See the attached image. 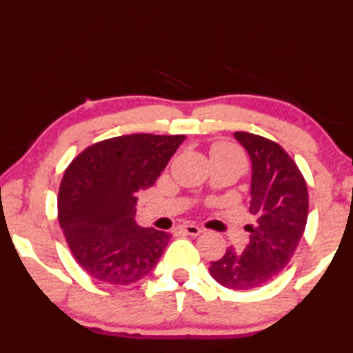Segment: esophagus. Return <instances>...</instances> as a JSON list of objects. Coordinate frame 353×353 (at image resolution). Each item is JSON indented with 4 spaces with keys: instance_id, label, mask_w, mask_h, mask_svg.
Instances as JSON below:
<instances>
[{
    "instance_id": "1",
    "label": "esophagus",
    "mask_w": 353,
    "mask_h": 353,
    "mask_svg": "<svg viewBox=\"0 0 353 353\" xmlns=\"http://www.w3.org/2000/svg\"><path fill=\"white\" fill-rule=\"evenodd\" d=\"M179 230L188 233V235H190V236H197L202 233V228L197 227V225H184V227H181Z\"/></svg>"
}]
</instances>
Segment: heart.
<instances>
[{
	"mask_svg": "<svg viewBox=\"0 0 353 353\" xmlns=\"http://www.w3.org/2000/svg\"><path fill=\"white\" fill-rule=\"evenodd\" d=\"M212 154H223V156H235V158H240L243 159V156L240 154V151L236 150L235 146H232V144H227V143H217L212 146L210 150V156Z\"/></svg>",
	"mask_w": 353,
	"mask_h": 353,
	"instance_id": "b5f03b06",
	"label": "heart"
}]
</instances>
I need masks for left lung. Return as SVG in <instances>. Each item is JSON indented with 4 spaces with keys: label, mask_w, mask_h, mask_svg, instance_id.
I'll list each match as a JSON object with an SVG mask.
<instances>
[{
    "label": "left lung",
    "mask_w": 353,
    "mask_h": 353,
    "mask_svg": "<svg viewBox=\"0 0 353 353\" xmlns=\"http://www.w3.org/2000/svg\"><path fill=\"white\" fill-rule=\"evenodd\" d=\"M235 138L252 159L254 223L246 225L250 243L243 252L228 246L209 271L228 290L246 291L273 281L291 261L307 222L309 194L298 164L278 143L246 131Z\"/></svg>",
    "instance_id": "1"
}]
</instances>
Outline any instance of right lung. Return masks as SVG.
Instances as JSON below:
<instances>
[{"label": "right lung", "mask_w": 353, "mask_h": 353, "mask_svg": "<svg viewBox=\"0 0 353 353\" xmlns=\"http://www.w3.org/2000/svg\"><path fill=\"white\" fill-rule=\"evenodd\" d=\"M184 139L117 136L92 144L69 164L59 189V223L85 273L125 286L158 265L171 235L136 223V195L154 184Z\"/></svg>", "instance_id": "obj_1"}]
</instances>
